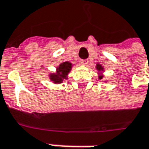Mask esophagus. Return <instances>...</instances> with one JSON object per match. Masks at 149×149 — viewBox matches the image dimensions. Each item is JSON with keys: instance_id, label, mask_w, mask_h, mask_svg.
<instances>
[{"instance_id": "obj_1", "label": "esophagus", "mask_w": 149, "mask_h": 149, "mask_svg": "<svg viewBox=\"0 0 149 149\" xmlns=\"http://www.w3.org/2000/svg\"><path fill=\"white\" fill-rule=\"evenodd\" d=\"M81 64L87 65L88 64V63H89V61H88L87 59H82V60H81Z\"/></svg>"}]
</instances>
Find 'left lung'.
Wrapping results in <instances>:
<instances>
[{
  "label": "left lung",
  "instance_id": "1",
  "mask_svg": "<svg viewBox=\"0 0 149 149\" xmlns=\"http://www.w3.org/2000/svg\"><path fill=\"white\" fill-rule=\"evenodd\" d=\"M97 69H98V70H101V69H102V68H101V66H100V65H99V64L97 65ZM101 78H102V77L100 76V79H101Z\"/></svg>",
  "mask_w": 149,
  "mask_h": 149
}]
</instances>
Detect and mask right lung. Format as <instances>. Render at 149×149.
I'll return each mask as SVG.
<instances>
[{"label":"right lung","mask_w":149,"mask_h":149,"mask_svg":"<svg viewBox=\"0 0 149 149\" xmlns=\"http://www.w3.org/2000/svg\"><path fill=\"white\" fill-rule=\"evenodd\" d=\"M72 64L68 62H64L61 63L58 69V73L56 75H51L50 78L55 83H60L63 81V79L67 77V75L71 70Z\"/></svg>","instance_id":"1"}]
</instances>
